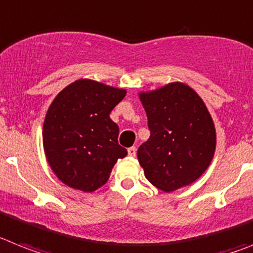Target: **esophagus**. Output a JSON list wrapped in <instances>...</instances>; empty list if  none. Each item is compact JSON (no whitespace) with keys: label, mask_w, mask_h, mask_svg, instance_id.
I'll return each mask as SVG.
<instances>
[{"label":"esophagus","mask_w":253,"mask_h":253,"mask_svg":"<svg viewBox=\"0 0 253 253\" xmlns=\"http://www.w3.org/2000/svg\"><path fill=\"white\" fill-rule=\"evenodd\" d=\"M128 155L130 157H135V155H137V148L135 147L128 148Z\"/></svg>","instance_id":"1"}]
</instances>
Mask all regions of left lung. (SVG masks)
I'll return each instance as SVG.
<instances>
[{
  "label": "left lung",
  "mask_w": 253,
  "mask_h": 253,
  "mask_svg": "<svg viewBox=\"0 0 253 253\" xmlns=\"http://www.w3.org/2000/svg\"><path fill=\"white\" fill-rule=\"evenodd\" d=\"M139 100L151 135L137 156L148 182L164 192L196 182L216 148L215 125L202 98L187 84L174 82L141 92Z\"/></svg>",
  "instance_id": "8db88e82"
}]
</instances>
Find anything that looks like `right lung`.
<instances>
[{"mask_svg": "<svg viewBox=\"0 0 253 253\" xmlns=\"http://www.w3.org/2000/svg\"><path fill=\"white\" fill-rule=\"evenodd\" d=\"M126 90L79 79L55 97L43 123V148L56 176L70 188L94 192L110 178L126 150L110 112Z\"/></svg>", "mask_w": 253, "mask_h": 253, "instance_id": "right-lung-1", "label": "right lung"}]
</instances>
